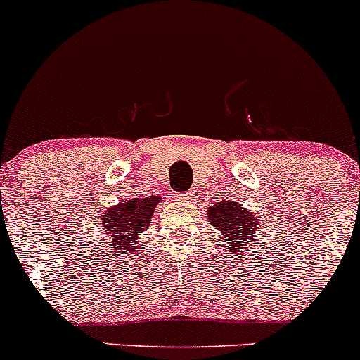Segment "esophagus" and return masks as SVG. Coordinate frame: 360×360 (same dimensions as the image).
Wrapping results in <instances>:
<instances>
[{"instance_id":"34e87169","label":"esophagus","mask_w":360,"mask_h":360,"mask_svg":"<svg viewBox=\"0 0 360 360\" xmlns=\"http://www.w3.org/2000/svg\"><path fill=\"white\" fill-rule=\"evenodd\" d=\"M191 193H189V191H186V193H181V195H179V200L181 201H189V200H191Z\"/></svg>"}]
</instances>
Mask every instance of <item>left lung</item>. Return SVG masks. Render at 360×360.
<instances>
[{
	"mask_svg": "<svg viewBox=\"0 0 360 360\" xmlns=\"http://www.w3.org/2000/svg\"><path fill=\"white\" fill-rule=\"evenodd\" d=\"M208 219H210L212 225L219 229L225 236L224 240H229L225 248L229 251H240V244L246 240L251 243L252 232L258 229V219L248 210H244L238 201H222V203H215L208 210Z\"/></svg>",
	"mask_w": 360,
	"mask_h": 360,
	"instance_id": "left-lung-1",
	"label": "left lung"
}]
</instances>
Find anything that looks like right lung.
<instances>
[{"label":"right lung","mask_w":360,"mask_h":360,"mask_svg":"<svg viewBox=\"0 0 360 360\" xmlns=\"http://www.w3.org/2000/svg\"><path fill=\"white\" fill-rule=\"evenodd\" d=\"M159 201V196L133 198L102 213L101 222L104 227V240L109 251L122 255L124 251L138 250V238L150 225L153 208Z\"/></svg>","instance_id":"right-lung-1"}]
</instances>
